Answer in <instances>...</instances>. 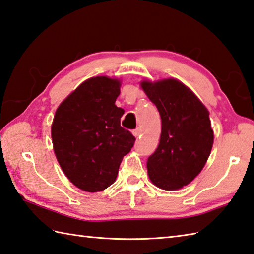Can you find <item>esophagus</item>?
<instances>
[{"instance_id":"34e87169","label":"esophagus","mask_w":254,"mask_h":254,"mask_svg":"<svg viewBox=\"0 0 254 254\" xmlns=\"http://www.w3.org/2000/svg\"><path fill=\"white\" fill-rule=\"evenodd\" d=\"M133 135L135 137L140 136L141 135V128L137 127V128H135V130H133Z\"/></svg>"}]
</instances>
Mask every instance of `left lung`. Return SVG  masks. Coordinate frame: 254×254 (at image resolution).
<instances>
[{"mask_svg": "<svg viewBox=\"0 0 254 254\" xmlns=\"http://www.w3.org/2000/svg\"><path fill=\"white\" fill-rule=\"evenodd\" d=\"M162 120L160 144L147 158L148 177L166 190L190 184L205 166L213 144L209 112L190 88L176 79L142 81Z\"/></svg>", "mask_w": 254, "mask_h": 254, "instance_id": "1", "label": "left lung"}]
</instances>
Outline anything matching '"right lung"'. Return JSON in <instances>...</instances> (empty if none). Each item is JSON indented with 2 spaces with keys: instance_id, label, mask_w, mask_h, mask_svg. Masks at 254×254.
Masks as SVG:
<instances>
[{
  "instance_id": "1",
  "label": "right lung",
  "mask_w": 254,
  "mask_h": 254,
  "mask_svg": "<svg viewBox=\"0 0 254 254\" xmlns=\"http://www.w3.org/2000/svg\"><path fill=\"white\" fill-rule=\"evenodd\" d=\"M120 81L106 76L82 82L64 99L52 124L54 152L69 181L89 192L114 183L135 137L121 127L124 110L116 106Z\"/></svg>"
}]
</instances>
